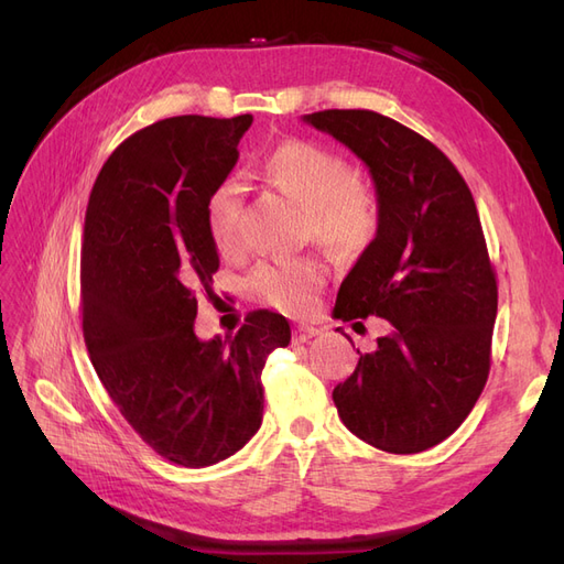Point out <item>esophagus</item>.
Segmentation results:
<instances>
[{"label": "esophagus", "mask_w": 564, "mask_h": 564, "mask_svg": "<svg viewBox=\"0 0 564 564\" xmlns=\"http://www.w3.org/2000/svg\"><path fill=\"white\" fill-rule=\"evenodd\" d=\"M319 332L315 327H296L294 329V344H305V340H311L313 336H317Z\"/></svg>", "instance_id": "esophagus-1"}]
</instances>
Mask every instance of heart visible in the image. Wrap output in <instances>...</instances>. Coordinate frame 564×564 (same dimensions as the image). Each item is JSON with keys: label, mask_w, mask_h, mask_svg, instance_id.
Masks as SVG:
<instances>
[{"label": "heart", "mask_w": 564, "mask_h": 564, "mask_svg": "<svg viewBox=\"0 0 564 564\" xmlns=\"http://www.w3.org/2000/svg\"><path fill=\"white\" fill-rule=\"evenodd\" d=\"M268 183L308 209V232L340 253H357L371 245L381 226V207L373 187L352 176L338 152L315 141L292 139L268 152L261 164ZM242 187L220 181L204 202V226L218 251L240 247ZM324 268L315 259L261 263L249 275V292L280 313L303 317L315 308Z\"/></svg>", "instance_id": "heart-1"}]
</instances>
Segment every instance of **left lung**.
<instances>
[{"label": "left lung", "mask_w": 564, "mask_h": 564, "mask_svg": "<svg viewBox=\"0 0 564 564\" xmlns=\"http://www.w3.org/2000/svg\"><path fill=\"white\" fill-rule=\"evenodd\" d=\"M303 122L367 164L381 207L336 313L377 315L392 332L334 388L338 416L377 449H431L466 421L489 377L499 292L475 199L445 152L395 119L322 110Z\"/></svg>", "instance_id": "1"}]
</instances>
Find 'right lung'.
Returning a JSON list of instances; mask_svg holds the SVG:
<instances>
[{"label": "right lung", "mask_w": 564, "mask_h": 564, "mask_svg": "<svg viewBox=\"0 0 564 564\" xmlns=\"http://www.w3.org/2000/svg\"><path fill=\"white\" fill-rule=\"evenodd\" d=\"M251 122L183 115L135 131L100 169L84 218L91 365L145 445L183 468L218 464L261 429L265 357L292 340L270 311L249 313L228 340L195 334L197 292L212 299L218 270L204 202Z\"/></svg>", "instance_id": "1"}]
</instances>
